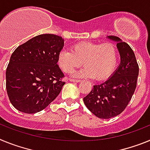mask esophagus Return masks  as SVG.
I'll use <instances>...</instances> for the list:
<instances>
[{
  "mask_svg": "<svg viewBox=\"0 0 150 150\" xmlns=\"http://www.w3.org/2000/svg\"><path fill=\"white\" fill-rule=\"evenodd\" d=\"M69 80H70L71 82H74V83H75V82H76V83H79V82H80V79H71V78H70V79H69Z\"/></svg>",
  "mask_w": 150,
  "mask_h": 150,
  "instance_id": "obj_1",
  "label": "esophagus"
}]
</instances>
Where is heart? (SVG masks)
Returning <instances> with one entry per match:
<instances>
[{"label":"heart","instance_id":"obj_1","mask_svg":"<svg viewBox=\"0 0 150 150\" xmlns=\"http://www.w3.org/2000/svg\"><path fill=\"white\" fill-rule=\"evenodd\" d=\"M71 50H61L57 59L59 67L66 74H71L83 63L86 67L74 76L102 80L111 76L117 67L119 52L111 43L82 41L72 45Z\"/></svg>","mask_w":150,"mask_h":150}]
</instances>
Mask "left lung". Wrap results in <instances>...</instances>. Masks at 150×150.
Returning a JSON list of instances; mask_svg holds the SVG:
<instances>
[{
    "instance_id": "left-lung-1",
    "label": "left lung",
    "mask_w": 150,
    "mask_h": 150,
    "mask_svg": "<svg viewBox=\"0 0 150 150\" xmlns=\"http://www.w3.org/2000/svg\"><path fill=\"white\" fill-rule=\"evenodd\" d=\"M117 42L120 64L107 81L95 85L83 98L85 105L97 117L110 119L120 114L128 106L137 86L139 67L132 49L116 36H108Z\"/></svg>"
}]
</instances>
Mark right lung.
I'll list each match as a JSON object with an SVG mask.
<instances>
[{"instance_id": "obj_1", "label": "right lung", "mask_w": 150, "mask_h": 150, "mask_svg": "<svg viewBox=\"0 0 150 150\" xmlns=\"http://www.w3.org/2000/svg\"><path fill=\"white\" fill-rule=\"evenodd\" d=\"M64 39L55 34L36 36L18 46L6 71V88L11 104L25 113L45 109L65 83L57 62Z\"/></svg>"}]
</instances>
